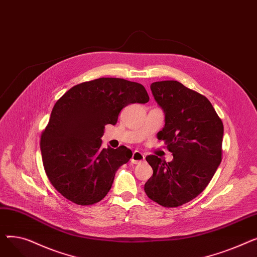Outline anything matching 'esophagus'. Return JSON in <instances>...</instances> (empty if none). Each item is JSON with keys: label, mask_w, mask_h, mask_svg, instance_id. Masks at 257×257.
<instances>
[{"label": "esophagus", "mask_w": 257, "mask_h": 257, "mask_svg": "<svg viewBox=\"0 0 257 257\" xmlns=\"http://www.w3.org/2000/svg\"><path fill=\"white\" fill-rule=\"evenodd\" d=\"M144 160H145V155L142 152H140V151H134L133 152L132 157H131V163L132 164L139 165V164H142Z\"/></svg>", "instance_id": "obj_1"}]
</instances>
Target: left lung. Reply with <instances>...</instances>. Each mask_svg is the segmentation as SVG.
Masks as SVG:
<instances>
[{"mask_svg":"<svg viewBox=\"0 0 257 257\" xmlns=\"http://www.w3.org/2000/svg\"><path fill=\"white\" fill-rule=\"evenodd\" d=\"M150 87L165 112L157 139L165 142L173 160L146 157L153 175L145 192L161 206L176 207L200 195L213 177L222 161L224 127L208 99L178 81H158Z\"/></svg>","mask_w":257,"mask_h":257,"instance_id":"1","label":"left lung"}]
</instances>
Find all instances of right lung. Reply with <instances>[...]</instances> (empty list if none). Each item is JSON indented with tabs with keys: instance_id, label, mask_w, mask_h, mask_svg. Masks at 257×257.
<instances>
[{
	"instance_id": "1",
	"label": "right lung",
	"mask_w": 257,
	"mask_h": 257,
	"mask_svg": "<svg viewBox=\"0 0 257 257\" xmlns=\"http://www.w3.org/2000/svg\"><path fill=\"white\" fill-rule=\"evenodd\" d=\"M148 101L142 84L119 78H99L67 90L54 105L40 140L44 168L56 191L78 205L101 201L132 156L125 146L103 149L105 125H115L127 105Z\"/></svg>"
}]
</instances>
